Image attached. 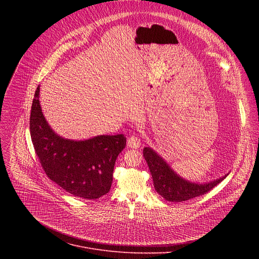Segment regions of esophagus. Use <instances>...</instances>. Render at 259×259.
I'll list each match as a JSON object with an SVG mask.
<instances>
[{
    "instance_id": "obj_1",
    "label": "esophagus",
    "mask_w": 259,
    "mask_h": 259,
    "mask_svg": "<svg viewBox=\"0 0 259 259\" xmlns=\"http://www.w3.org/2000/svg\"><path fill=\"white\" fill-rule=\"evenodd\" d=\"M127 144L129 147H131V149H138L140 146V138L137 135H132L128 137Z\"/></svg>"
}]
</instances>
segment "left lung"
I'll list each match as a JSON object with an SVG mask.
<instances>
[{
  "instance_id": "left-lung-1",
  "label": "left lung",
  "mask_w": 259,
  "mask_h": 259,
  "mask_svg": "<svg viewBox=\"0 0 259 259\" xmlns=\"http://www.w3.org/2000/svg\"><path fill=\"white\" fill-rule=\"evenodd\" d=\"M143 156L149 165L156 192L169 202H183L202 196L211 191L228 176L226 174L207 183H195L175 173L166 161L151 147H144Z\"/></svg>"
}]
</instances>
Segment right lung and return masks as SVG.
Returning <instances> with one entry per match:
<instances>
[{
	"mask_svg": "<svg viewBox=\"0 0 259 259\" xmlns=\"http://www.w3.org/2000/svg\"><path fill=\"white\" fill-rule=\"evenodd\" d=\"M40 86L31 104L29 131L36 156L47 176L70 195L95 200L107 194L119 154L125 149L123 134L70 140L57 135L47 123L39 100Z\"/></svg>",
	"mask_w": 259,
	"mask_h": 259,
	"instance_id": "obj_1",
	"label": "right lung"
}]
</instances>
